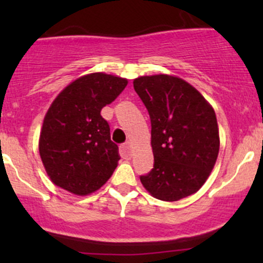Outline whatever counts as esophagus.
I'll use <instances>...</instances> for the list:
<instances>
[{"mask_svg": "<svg viewBox=\"0 0 263 263\" xmlns=\"http://www.w3.org/2000/svg\"><path fill=\"white\" fill-rule=\"evenodd\" d=\"M120 153L123 158H128L131 156V146H129V142H125L120 146Z\"/></svg>", "mask_w": 263, "mask_h": 263, "instance_id": "esophagus-1", "label": "esophagus"}]
</instances>
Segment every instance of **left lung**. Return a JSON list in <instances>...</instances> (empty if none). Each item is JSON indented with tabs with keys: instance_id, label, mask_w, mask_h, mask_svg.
I'll return each mask as SVG.
<instances>
[{
	"instance_id": "1",
	"label": "left lung",
	"mask_w": 263,
	"mask_h": 263,
	"mask_svg": "<svg viewBox=\"0 0 263 263\" xmlns=\"http://www.w3.org/2000/svg\"><path fill=\"white\" fill-rule=\"evenodd\" d=\"M135 91L148 111L155 163L141 176L153 197L177 201L201 188L218 158L215 112L195 87L171 75L141 77Z\"/></svg>"
}]
</instances>
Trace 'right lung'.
<instances>
[{
    "mask_svg": "<svg viewBox=\"0 0 263 263\" xmlns=\"http://www.w3.org/2000/svg\"><path fill=\"white\" fill-rule=\"evenodd\" d=\"M127 85L122 78L93 73L66 86L44 117L39 155L50 180L77 195L101 188L120 159L101 108Z\"/></svg>",
    "mask_w": 263,
    "mask_h": 263,
    "instance_id": "right-lung-1",
    "label": "right lung"
}]
</instances>
